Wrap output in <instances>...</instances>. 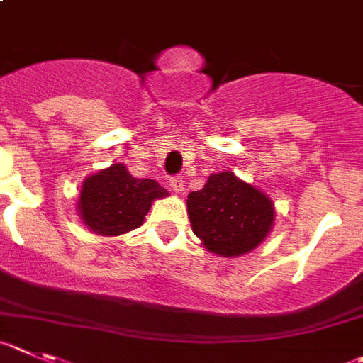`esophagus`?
<instances>
[{
    "label": "esophagus",
    "instance_id": "34e87169",
    "mask_svg": "<svg viewBox=\"0 0 363 363\" xmlns=\"http://www.w3.org/2000/svg\"><path fill=\"white\" fill-rule=\"evenodd\" d=\"M169 188H172L173 191L181 194L182 188H184V181H182L181 177H172V179H169Z\"/></svg>",
    "mask_w": 363,
    "mask_h": 363
}]
</instances>
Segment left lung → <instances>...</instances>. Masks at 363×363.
<instances>
[{"instance_id": "obj_1", "label": "left lung", "mask_w": 363, "mask_h": 363, "mask_svg": "<svg viewBox=\"0 0 363 363\" xmlns=\"http://www.w3.org/2000/svg\"><path fill=\"white\" fill-rule=\"evenodd\" d=\"M194 234L210 252L234 257L256 248L272 228V201L234 173H213L188 195Z\"/></svg>"}]
</instances>
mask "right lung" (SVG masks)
Wrapping results in <instances>:
<instances>
[{"mask_svg":"<svg viewBox=\"0 0 363 363\" xmlns=\"http://www.w3.org/2000/svg\"><path fill=\"white\" fill-rule=\"evenodd\" d=\"M166 195L153 179H135L124 164H113L84 182L78 210L93 232L121 235L143 225L151 203Z\"/></svg>","mask_w":363,"mask_h":363,"instance_id":"obj_1","label":"right lung"}]
</instances>
